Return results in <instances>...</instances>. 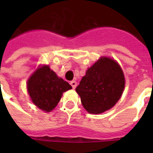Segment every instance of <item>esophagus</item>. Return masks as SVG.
<instances>
[{
  "label": "esophagus",
  "mask_w": 153,
  "mask_h": 153,
  "mask_svg": "<svg viewBox=\"0 0 153 153\" xmlns=\"http://www.w3.org/2000/svg\"><path fill=\"white\" fill-rule=\"evenodd\" d=\"M70 85L72 86V88H76V86H77L76 81H74V80H73V81H71V82H70Z\"/></svg>",
  "instance_id": "1"
}]
</instances>
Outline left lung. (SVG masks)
I'll use <instances>...</instances> for the list:
<instances>
[{
  "instance_id": "obj_1",
  "label": "left lung",
  "mask_w": 153,
  "mask_h": 153,
  "mask_svg": "<svg viewBox=\"0 0 153 153\" xmlns=\"http://www.w3.org/2000/svg\"><path fill=\"white\" fill-rule=\"evenodd\" d=\"M125 88V77L115 60L103 57L87 70L76 92L87 111L100 114L114 106Z\"/></svg>"
}]
</instances>
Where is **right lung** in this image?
<instances>
[{
    "label": "right lung",
    "instance_id": "add662e5",
    "mask_svg": "<svg viewBox=\"0 0 153 153\" xmlns=\"http://www.w3.org/2000/svg\"><path fill=\"white\" fill-rule=\"evenodd\" d=\"M27 87L33 102L45 111L53 110L60 102L62 93L72 88L47 65L39 68L30 77Z\"/></svg>",
    "mask_w": 153,
    "mask_h": 153
}]
</instances>
